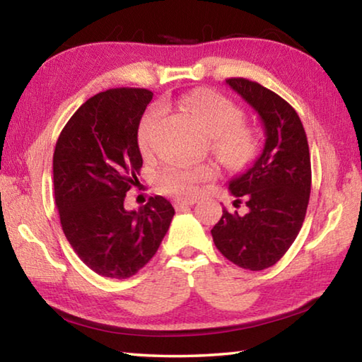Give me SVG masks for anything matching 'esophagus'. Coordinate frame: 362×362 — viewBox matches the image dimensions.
<instances>
[{"label": "esophagus", "mask_w": 362, "mask_h": 362, "mask_svg": "<svg viewBox=\"0 0 362 362\" xmlns=\"http://www.w3.org/2000/svg\"><path fill=\"white\" fill-rule=\"evenodd\" d=\"M194 203H196L194 198H189V199H175V201H174V207H175L177 211H180V209H185V207L193 206Z\"/></svg>", "instance_id": "esophagus-1"}]
</instances>
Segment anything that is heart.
<instances>
[{"mask_svg":"<svg viewBox=\"0 0 362 362\" xmlns=\"http://www.w3.org/2000/svg\"><path fill=\"white\" fill-rule=\"evenodd\" d=\"M182 107L192 115L196 124L206 136L214 139V148L225 161L243 164L255 148V136L247 126L241 124L243 113L235 103L211 89H198L182 99ZM161 112L153 108L144 116L139 127V148L142 155L155 150V132ZM209 168L173 166L161 170L156 182L159 189L175 196H193L199 182L209 179Z\"/></svg>","mask_w":362,"mask_h":362,"instance_id":"obj_1","label":"heart"}]
</instances>
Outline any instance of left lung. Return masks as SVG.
<instances>
[{
	"label": "left lung",
	"instance_id": "obj_1",
	"mask_svg": "<svg viewBox=\"0 0 362 362\" xmlns=\"http://www.w3.org/2000/svg\"><path fill=\"white\" fill-rule=\"evenodd\" d=\"M226 84L259 115L265 144L255 161L228 183L233 204H246V214L223 207L211 233L223 257L260 272L287 252L303 225L311 189L308 140L296 110L273 90L244 78H230Z\"/></svg>",
	"mask_w": 362,
	"mask_h": 362
}]
</instances>
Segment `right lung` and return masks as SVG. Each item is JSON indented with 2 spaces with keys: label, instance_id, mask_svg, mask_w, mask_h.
<instances>
[{
  "label": "right lung",
  "instance_id": "1",
  "mask_svg": "<svg viewBox=\"0 0 362 362\" xmlns=\"http://www.w3.org/2000/svg\"><path fill=\"white\" fill-rule=\"evenodd\" d=\"M148 89H108L86 100L54 150V194L73 250L93 272L126 279L156 254L174 217L163 196L127 211L126 193L142 168L137 132Z\"/></svg>",
  "mask_w": 362,
  "mask_h": 362
}]
</instances>
